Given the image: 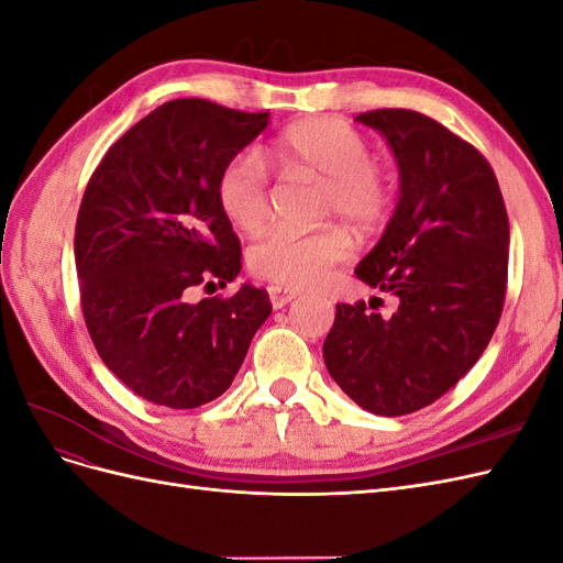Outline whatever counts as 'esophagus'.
Wrapping results in <instances>:
<instances>
[{
	"instance_id": "1",
	"label": "esophagus",
	"mask_w": 563,
	"mask_h": 563,
	"mask_svg": "<svg viewBox=\"0 0 563 563\" xmlns=\"http://www.w3.org/2000/svg\"><path fill=\"white\" fill-rule=\"evenodd\" d=\"M269 300H272V308L275 310H279V308H284V305H288L291 300H296L300 294L298 291H294V288H284V286H277V284H272L269 288Z\"/></svg>"
}]
</instances>
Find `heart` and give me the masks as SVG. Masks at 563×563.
I'll return each mask as SVG.
<instances>
[{"mask_svg": "<svg viewBox=\"0 0 563 563\" xmlns=\"http://www.w3.org/2000/svg\"><path fill=\"white\" fill-rule=\"evenodd\" d=\"M269 159L284 176L319 183V216L343 218L356 234L376 232L391 211L395 180L389 168L371 157L366 135L343 119L317 117L284 129L269 143ZM216 197L236 228L255 232L269 218V185L261 159L234 155L218 174ZM350 253L343 228L310 232L277 228L249 251L255 277L284 288H308L329 275Z\"/></svg>", "mask_w": 563, "mask_h": 563, "instance_id": "heart-1", "label": "heart"}]
</instances>
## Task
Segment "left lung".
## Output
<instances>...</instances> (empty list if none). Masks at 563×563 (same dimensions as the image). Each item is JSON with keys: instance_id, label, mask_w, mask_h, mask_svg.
Masks as SVG:
<instances>
[{"instance_id": "left-lung-1", "label": "left lung", "mask_w": 563, "mask_h": 563, "mask_svg": "<svg viewBox=\"0 0 563 563\" xmlns=\"http://www.w3.org/2000/svg\"><path fill=\"white\" fill-rule=\"evenodd\" d=\"M356 122L387 139L401 192L354 272L399 308L385 319L364 300L338 302L323 362L352 401L395 418L446 395L486 350L507 294L509 220L486 157L444 124L404 108Z\"/></svg>"}]
</instances>
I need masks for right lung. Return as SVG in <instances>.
<instances>
[{
    "instance_id": "add662e5",
    "label": "right lung",
    "mask_w": 563,
    "mask_h": 563,
    "mask_svg": "<svg viewBox=\"0 0 563 563\" xmlns=\"http://www.w3.org/2000/svg\"><path fill=\"white\" fill-rule=\"evenodd\" d=\"M267 117L168 100L106 152L84 190L75 228L84 321L103 364L152 404L218 399L272 312L265 288L251 284L190 300L195 288L240 275L242 244L216 183Z\"/></svg>"
}]
</instances>
